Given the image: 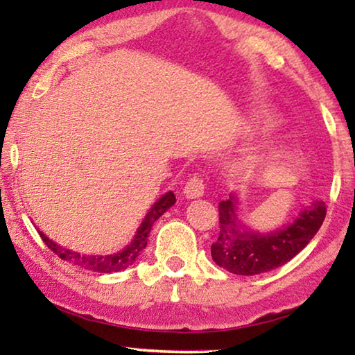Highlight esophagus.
Masks as SVG:
<instances>
[{
	"label": "esophagus",
	"instance_id": "1",
	"mask_svg": "<svg viewBox=\"0 0 355 355\" xmlns=\"http://www.w3.org/2000/svg\"><path fill=\"white\" fill-rule=\"evenodd\" d=\"M203 189H205L203 180L199 175H192L184 184L183 194L188 197V199H199V197L203 196Z\"/></svg>",
	"mask_w": 355,
	"mask_h": 355
}]
</instances>
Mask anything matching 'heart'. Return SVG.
I'll return each instance as SVG.
<instances>
[{"instance_id": "obj_1", "label": "heart", "mask_w": 355, "mask_h": 355, "mask_svg": "<svg viewBox=\"0 0 355 355\" xmlns=\"http://www.w3.org/2000/svg\"><path fill=\"white\" fill-rule=\"evenodd\" d=\"M266 120H268V123H274L272 116H269ZM269 155H271V153H269V147L254 148V150H250L248 156L244 158V164H245V167H255L258 164H261Z\"/></svg>"}]
</instances>
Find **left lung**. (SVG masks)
<instances>
[{"label":"left lung","instance_id":"1","mask_svg":"<svg viewBox=\"0 0 355 355\" xmlns=\"http://www.w3.org/2000/svg\"><path fill=\"white\" fill-rule=\"evenodd\" d=\"M236 199L219 202V236L211 244V257L225 271L257 275L290 261L316 235L326 218L324 202L305 208L297 219L268 235L250 232L236 218Z\"/></svg>","mask_w":355,"mask_h":355}]
</instances>
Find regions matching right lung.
Instances as JSON below:
<instances>
[{"label": "right lung", "mask_w": 355, "mask_h": 355, "mask_svg": "<svg viewBox=\"0 0 355 355\" xmlns=\"http://www.w3.org/2000/svg\"><path fill=\"white\" fill-rule=\"evenodd\" d=\"M173 203H175V196H173V192L172 191L166 192V194L161 197V199L156 202L152 208H150L146 219H144L141 227L137 228V233L133 241H131L122 252H119V254H114V255L94 257V255L76 254V252L64 249L62 245L53 243L51 239H48L42 232L39 233H40V238L44 239V243L48 245V248L55 252L59 258H62L64 261L75 263L78 266H81L84 269H91V271H95V272H103V274L117 272V271H122V269H127L130 264H133L137 255H139V252L142 249H146L147 238L150 235V230H152V225L155 224V220L161 218V216H163L167 209L173 205Z\"/></svg>", "instance_id": "add662e5"}]
</instances>
